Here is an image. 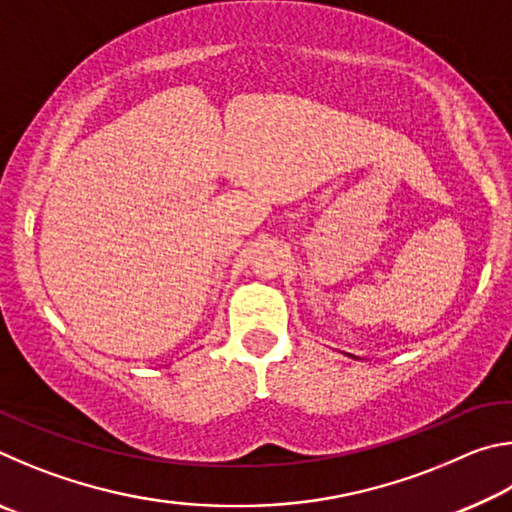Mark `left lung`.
<instances>
[{
    "label": "left lung",
    "mask_w": 512,
    "mask_h": 512,
    "mask_svg": "<svg viewBox=\"0 0 512 512\" xmlns=\"http://www.w3.org/2000/svg\"><path fill=\"white\" fill-rule=\"evenodd\" d=\"M350 357H352V354H350ZM354 359H357V357H354Z\"/></svg>",
    "instance_id": "obj_1"
}]
</instances>
